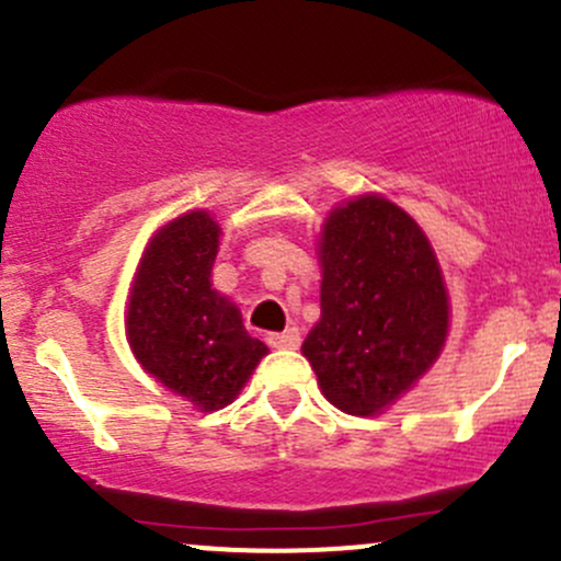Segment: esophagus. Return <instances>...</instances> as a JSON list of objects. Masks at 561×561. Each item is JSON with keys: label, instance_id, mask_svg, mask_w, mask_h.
Instances as JSON below:
<instances>
[{"label": "esophagus", "instance_id": "esophagus-1", "mask_svg": "<svg viewBox=\"0 0 561 561\" xmlns=\"http://www.w3.org/2000/svg\"><path fill=\"white\" fill-rule=\"evenodd\" d=\"M267 345L270 347H280V351H294L299 347V329H286L280 334H267Z\"/></svg>", "mask_w": 561, "mask_h": 561}]
</instances>
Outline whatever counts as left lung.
<instances>
[{
	"label": "left lung",
	"instance_id": "obj_1",
	"mask_svg": "<svg viewBox=\"0 0 561 561\" xmlns=\"http://www.w3.org/2000/svg\"><path fill=\"white\" fill-rule=\"evenodd\" d=\"M321 267V321L302 353L336 409L369 417L442 353L449 329L442 270L417 221L377 195L331 210Z\"/></svg>",
	"mask_w": 561,
	"mask_h": 561
}]
</instances>
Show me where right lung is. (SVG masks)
Instances as JSON below:
<instances>
[{
    "mask_svg": "<svg viewBox=\"0 0 561 561\" xmlns=\"http://www.w3.org/2000/svg\"><path fill=\"white\" fill-rule=\"evenodd\" d=\"M219 225L192 210L149 240L128 307L138 364L203 412L227 407L267 353L238 307L210 288Z\"/></svg>",
    "mask_w": 561,
    "mask_h": 561,
    "instance_id": "add662e5",
    "label": "right lung"
}]
</instances>
